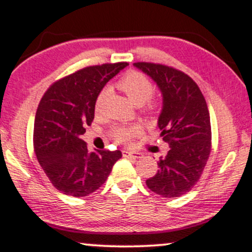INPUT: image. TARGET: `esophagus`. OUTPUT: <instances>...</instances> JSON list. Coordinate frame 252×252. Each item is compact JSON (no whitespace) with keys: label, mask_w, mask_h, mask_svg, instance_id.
Masks as SVG:
<instances>
[{"label":"esophagus","mask_w":252,"mask_h":252,"mask_svg":"<svg viewBox=\"0 0 252 252\" xmlns=\"http://www.w3.org/2000/svg\"><path fill=\"white\" fill-rule=\"evenodd\" d=\"M122 154H123V157H128V158H134V159H139L141 158V154L140 153H132L130 151H122Z\"/></svg>","instance_id":"34e87169"}]
</instances>
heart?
<instances>
[{
  "mask_svg": "<svg viewBox=\"0 0 252 252\" xmlns=\"http://www.w3.org/2000/svg\"><path fill=\"white\" fill-rule=\"evenodd\" d=\"M117 87L126 93V96L136 105H145L148 112L157 109V100L152 98L153 85L151 80L139 70H129L117 81ZM107 91H100L95 99V111H99L103 105ZM141 131L137 126H115L110 130V137L117 143H129Z\"/></svg>",
  "mask_w": 252,
  "mask_h": 252,
  "instance_id": "heart-1",
  "label": "heart"
}]
</instances>
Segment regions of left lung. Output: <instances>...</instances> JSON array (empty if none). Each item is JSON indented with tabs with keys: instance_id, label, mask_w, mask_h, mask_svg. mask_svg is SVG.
Segmentation results:
<instances>
[{
	"instance_id": "8db88e82",
	"label": "left lung",
	"mask_w": 252,
	"mask_h": 252,
	"mask_svg": "<svg viewBox=\"0 0 252 252\" xmlns=\"http://www.w3.org/2000/svg\"><path fill=\"white\" fill-rule=\"evenodd\" d=\"M159 86L164 106L158 121L162 140L168 143L166 157L158 161V172L146 181L162 197H179L200 181L212 151L208 106L197 84L188 74L166 64L136 62Z\"/></svg>"
}]
</instances>
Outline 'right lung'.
<instances>
[{
    "mask_svg": "<svg viewBox=\"0 0 252 252\" xmlns=\"http://www.w3.org/2000/svg\"><path fill=\"white\" fill-rule=\"evenodd\" d=\"M126 62L90 65L57 80L38 105L33 148L44 173L61 192L88 196L105 183L121 151L90 153L81 139L94 120L95 99Z\"/></svg>",
    "mask_w": 252,
    "mask_h": 252,
    "instance_id": "right-lung-1",
    "label": "right lung"
}]
</instances>
